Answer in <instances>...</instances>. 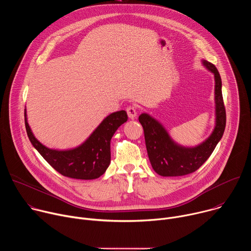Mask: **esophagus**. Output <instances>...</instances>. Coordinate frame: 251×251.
I'll list each match as a JSON object with an SVG mask.
<instances>
[{"mask_svg": "<svg viewBox=\"0 0 251 251\" xmlns=\"http://www.w3.org/2000/svg\"><path fill=\"white\" fill-rule=\"evenodd\" d=\"M126 112H127L129 118H131V119H134L137 116V109L134 106H128L126 108Z\"/></svg>", "mask_w": 251, "mask_h": 251, "instance_id": "esophagus-1", "label": "esophagus"}]
</instances>
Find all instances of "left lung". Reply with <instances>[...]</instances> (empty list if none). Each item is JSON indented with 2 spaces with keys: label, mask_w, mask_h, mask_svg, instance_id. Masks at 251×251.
<instances>
[{
  "label": "left lung",
  "mask_w": 251,
  "mask_h": 251,
  "mask_svg": "<svg viewBox=\"0 0 251 251\" xmlns=\"http://www.w3.org/2000/svg\"><path fill=\"white\" fill-rule=\"evenodd\" d=\"M202 63L214 75L216 79L217 125L212 134L202 144L195 148L176 145L169 137L163 126L148 114H141L139 122L144 129L148 157L154 171L163 176H185L196 172L211 155L222 139L226 123V107L222 92V78L219 70L212 63Z\"/></svg>",
  "instance_id": "8db88e82"
}]
</instances>
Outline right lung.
<instances>
[{
  "mask_svg": "<svg viewBox=\"0 0 251 251\" xmlns=\"http://www.w3.org/2000/svg\"><path fill=\"white\" fill-rule=\"evenodd\" d=\"M128 120L121 110L106 117L81 146L74 150L56 151L45 147L32 135L25 112V125L32 146L59 174L77 180H93L102 176L111 160L110 141L116 130Z\"/></svg>",
  "mask_w": 251,
  "mask_h": 251,
  "instance_id": "right-lung-1",
  "label": "right lung"
}]
</instances>
